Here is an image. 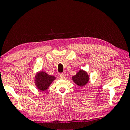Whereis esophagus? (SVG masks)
<instances>
[{"label":"esophagus","mask_w":130,"mask_h":130,"mask_svg":"<svg viewBox=\"0 0 130 130\" xmlns=\"http://www.w3.org/2000/svg\"><path fill=\"white\" fill-rule=\"evenodd\" d=\"M60 79H64V77H65L64 74L63 73H60Z\"/></svg>","instance_id":"esophagus-1"}]
</instances>
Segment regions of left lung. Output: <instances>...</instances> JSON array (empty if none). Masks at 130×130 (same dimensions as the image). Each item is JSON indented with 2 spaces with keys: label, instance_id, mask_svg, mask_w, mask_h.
<instances>
[{
  "label": "left lung",
  "instance_id": "left-lung-1",
  "mask_svg": "<svg viewBox=\"0 0 130 130\" xmlns=\"http://www.w3.org/2000/svg\"><path fill=\"white\" fill-rule=\"evenodd\" d=\"M72 79L78 86H83L88 82L89 76L85 71L80 70L75 76H73Z\"/></svg>",
  "mask_w": 130,
  "mask_h": 130
}]
</instances>
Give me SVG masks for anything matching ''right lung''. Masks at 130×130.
Listing matches in <instances>:
<instances>
[{"label":"right lung","mask_w":130,"mask_h":130,"mask_svg":"<svg viewBox=\"0 0 130 130\" xmlns=\"http://www.w3.org/2000/svg\"><path fill=\"white\" fill-rule=\"evenodd\" d=\"M56 79L53 76H50L45 72H41L37 74L35 79V83L37 88L41 91L47 90L53 81Z\"/></svg>","instance_id":"add662e5"}]
</instances>
